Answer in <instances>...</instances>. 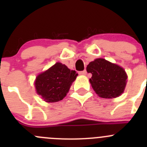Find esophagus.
Instances as JSON below:
<instances>
[{
	"instance_id": "34e87169",
	"label": "esophagus",
	"mask_w": 147,
	"mask_h": 147,
	"mask_svg": "<svg viewBox=\"0 0 147 147\" xmlns=\"http://www.w3.org/2000/svg\"><path fill=\"white\" fill-rule=\"evenodd\" d=\"M80 75H87V71L86 70H83V71H81V72H79Z\"/></svg>"
}]
</instances>
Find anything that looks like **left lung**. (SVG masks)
I'll list each match as a JSON object with an SVG mask.
<instances>
[{
	"label": "left lung",
	"mask_w": 147,
	"mask_h": 147,
	"mask_svg": "<svg viewBox=\"0 0 147 147\" xmlns=\"http://www.w3.org/2000/svg\"><path fill=\"white\" fill-rule=\"evenodd\" d=\"M87 71L92 75L90 82L99 97L115 98L124 92L127 75L119 65L103 58H97L89 63Z\"/></svg>",
	"instance_id": "1"
}]
</instances>
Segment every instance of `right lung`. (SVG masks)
<instances>
[{
    "instance_id": "add662e5",
    "label": "right lung",
    "mask_w": 147,
    "mask_h": 147,
    "mask_svg": "<svg viewBox=\"0 0 147 147\" xmlns=\"http://www.w3.org/2000/svg\"><path fill=\"white\" fill-rule=\"evenodd\" d=\"M78 75L75 70H70L65 65L55 63L37 76L35 82L37 93L46 102L62 100Z\"/></svg>"
}]
</instances>
